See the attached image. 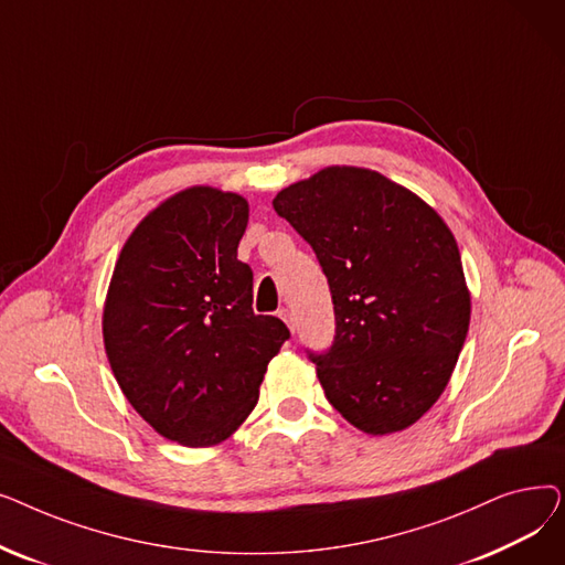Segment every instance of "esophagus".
Returning <instances> with one entry per match:
<instances>
[{"mask_svg":"<svg viewBox=\"0 0 565 565\" xmlns=\"http://www.w3.org/2000/svg\"><path fill=\"white\" fill-rule=\"evenodd\" d=\"M279 318L288 324L290 330H295V316H292V311L288 309V307H284V309H279Z\"/></svg>","mask_w":565,"mask_h":565,"instance_id":"esophagus-1","label":"esophagus"}]
</instances>
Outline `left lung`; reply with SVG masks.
Segmentation results:
<instances>
[{
  "label": "left lung",
  "mask_w": 565,
  "mask_h": 565,
  "mask_svg": "<svg viewBox=\"0 0 565 565\" xmlns=\"http://www.w3.org/2000/svg\"><path fill=\"white\" fill-rule=\"evenodd\" d=\"M273 205L330 284L334 343L309 352L324 396L369 435L419 422L449 384L469 330L449 226L417 194L360 167L320 169Z\"/></svg>",
  "instance_id": "1"
}]
</instances>
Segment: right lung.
<instances>
[{
	"label": "right lung",
	"mask_w": 565,
	"mask_h": 565,
	"mask_svg": "<svg viewBox=\"0 0 565 565\" xmlns=\"http://www.w3.org/2000/svg\"><path fill=\"white\" fill-rule=\"evenodd\" d=\"M249 205L196 185L148 213L114 265L103 339L118 387L162 437L213 447L256 407L267 364L290 337L252 309L237 260Z\"/></svg>",
	"instance_id": "1"
}]
</instances>
